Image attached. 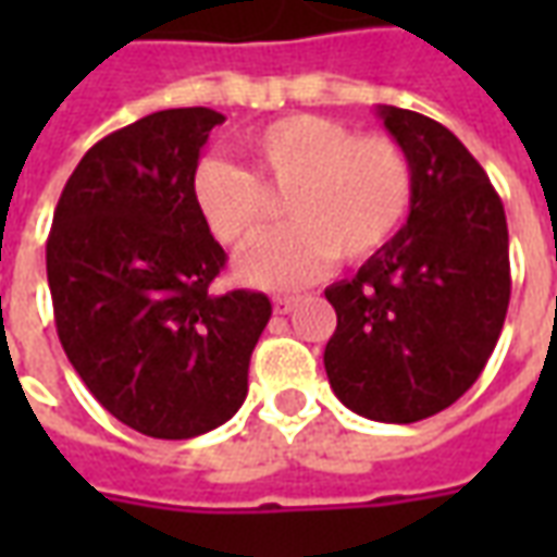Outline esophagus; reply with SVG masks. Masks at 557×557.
Wrapping results in <instances>:
<instances>
[{
    "label": "esophagus",
    "mask_w": 557,
    "mask_h": 557,
    "mask_svg": "<svg viewBox=\"0 0 557 557\" xmlns=\"http://www.w3.org/2000/svg\"><path fill=\"white\" fill-rule=\"evenodd\" d=\"M295 304H298V295H277V298H274V310H277L280 315H286L295 310Z\"/></svg>",
    "instance_id": "34e87169"
}]
</instances>
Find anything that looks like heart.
<instances>
[{
  "instance_id": "obj_1",
  "label": "heart",
  "mask_w": 557,
  "mask_h": 557,
  "mask_svg": "<svg viewBox=\"0 0 557 557\" xmlns=\"http://www.w3.org/2000/svg\"><path fill=\"white\" fill-rule=\"evenodd\" d=\"M256 178L206 158L194 172V202L208 230L244 247L271 218V196L289 194L280 226L238 259V277L262 289H289L319 277L334 256L363 262L397 238L414 202L406 148L382 134H358L327 115H283L244 137Z\"/></svg>"
}]
</instances>
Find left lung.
I'll return each instance as SVG.
<instances>
[{"label":"left lung","mask_w":557,"mask_h":557,"mask_svg":"<svg viewBox=\"0 0 557 557\" xmlns=\"http://www.w3.org/2000/svg\"><path fill=\"white\" fill-rule=\"evenodd\" d=\"M414 170L397 238L327 286L337 331L325 373L337 399L382 423L432 418L490 361L510 304L507 218L490 175L426 115L375 107Z\"/></svg>","instance_id":"obj_1"}]
</instances>
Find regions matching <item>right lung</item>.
I'll use <instances>...</instances> for the list:
<instances>
[{"label":"right lung","instance_id":"obj_1","mask_svg":"<svg viewBox=\"0 0 557 557\" xmlns=\"http://www.w3.org/2000/svg\"><path fill=\"white\" fill-rule=\"evenodd\" d=\"M208 107L160 110L86 151L59 196L47 283L67 361L113 418L194 438L242 409L271 319L262 292L211 295L226 262L194 202Z\"/></svg>","mask_w":557,"mask_h":557}]
</instances>
